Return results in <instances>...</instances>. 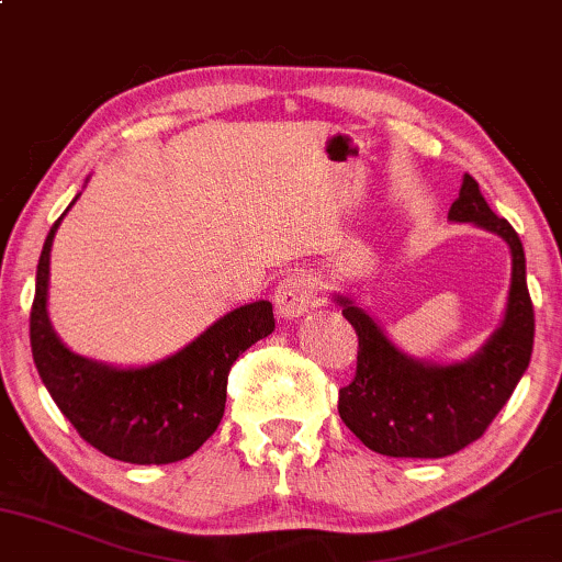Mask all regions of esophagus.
I'll return each mask as SVG.
<instances>
[{
  "instance_id": "obj_1",
  "label": "esophagus",
  "mask_w": 562,
  "mask_h": 562,
  "mask_svg": "<svg viewBox=\"0 0 562 562\" xmlns=\"http://www.w3.org/2000/svg\"><path fill=\"white\" fill-rule=\"evenodd\" d=\"M316 299V283L308 273H291L279 283L273 294L276 314L281 319H299L301 314L308 312V306Z\"/></svg>"
}]
</instances>
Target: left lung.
<instances>
[{"mask_svg": "<svg viewBox=\"0 0 562 562\" xmlns=\"http://www.w3.org/2000/svg\"><path fill=\"white\" fill-rule=\"evenodd\" d=\"M449 221L497 233L512 250L507 314L474 357L453 364L413 360L385 337L364 308L337 296L341 316L352 324L360 341L355 380L339 390V418L382 457L443 459L474 443L497 418L530 364L535 312L522 240L504 217L492 213L471 175H463Z\"/></svg>", "mask_w": 562, "mask_h": 562, "instance_id": "obj_1", "label": "left lung"}]
</instances>
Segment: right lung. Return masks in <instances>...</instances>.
<instances>
[{
  "mask_svg": "<svg viewBox=\"0 0 562 562\" xmlns=\"http://www.w3.org/2000/svg\"><path fill=\"white\" fill-rule=\"evenodd\" d=\"M63 215L40 254L30 312L32 360L47 393L80 438L105 457L126 463L192 457L221 426L233 362L273 331L271 301L235 308L180 352L146 368L121 370L88 360L70 352L47 319L50 248Z\"/></svg>",
  "mask_w": 562,
  "mask_h": 562,
  "instance_id": "obj_1",
  "label": "right lung"
}]
</instances>
